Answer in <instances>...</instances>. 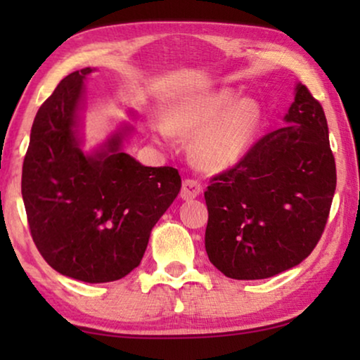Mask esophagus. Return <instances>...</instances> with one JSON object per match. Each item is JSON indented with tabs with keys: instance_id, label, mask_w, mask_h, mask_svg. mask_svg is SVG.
I'll return each instance as SVG.
<instances>
[{
	"instance_id": "esophagus-1",
	"label": "esophagus",
	"mask_w": 360,
	"mask_h": 360,
	"mask_svg": "<svg viewBox=\"0 0 360 360\" xmlns=\"http://www.w3.org/2000/svg\"><path fill=\"white\" fill-rule=\"evenodd\" d=\"M200 193H201V184L198 180H193V179L184 180V184H181V191H180L181 200H193Z\"/></svg>"
}]
</instances>
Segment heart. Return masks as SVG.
I'll use <instances>...</instances> for the list:
<instances>
[{"label": "heart", "instance_id": "heart-1", "mask_svg": "<svg viewBox=\"0 0 360 360\" xmlns=\"http://www.w3.org/2000/svg\"><path fill=\"white\" fill-rule=\"evenodd\" d=\"M262 126L264 110L257 100H239L234 90H219L176 103L155 131L162 139H170L172 129L200 130L191 144L195 159L208 169H226L249 154Z\"/></svg>", "mask_w": 360, "mask_h": 360}]
</instances>
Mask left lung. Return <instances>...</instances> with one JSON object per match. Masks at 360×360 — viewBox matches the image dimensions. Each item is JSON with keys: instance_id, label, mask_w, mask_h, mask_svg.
Masks as SVG:
<instances>
[{"instance_id": "obj_1", "label": "left lung", "mask_w": 360, "mask_h": 360, "mask_svg": "<svg viewBox=\"0 0 360 360\" xmlns=\"http://www.w3.org/2000/svg\"><path fill=\"white\" fill-rule=\"evenodd\" d=\"M285 122L205 191L206 254L229 278H269L295 267L326 226L336 164L323 106L302 83Z\"/></svg>"}]
</instances>
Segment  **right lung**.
<instances>
[{"instance_id":"obj_1","label":"right lung","mask_w":360,"mask_h":360,"mask_svg":"<svg viewBox=\"0 0 360 360\" xmlns=\"http://www.w3.org/2000/svg\"><path fill=\"white\" fill-rule=\"evenodd\" d=\"M86 67L67 75L42 106L24 157L21 191L34 244L65 277L105 283L141 264L150 231L179 195L174 167H146L121 149L129 126L91 154L82 150Z\"/></svg>"}]
</instances>
